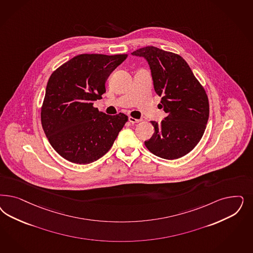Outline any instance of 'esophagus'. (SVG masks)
I'll return each mask as SVG.
<instances>
[{"label":"esophagus","mask_w":253,"mask_h":253,"mask_svg":"<svg viewBox=\"0 0 253 253\" xmlns=\"http://www.w3.org/2000/svg\"><path fill=\"white\" fill-rule=\"evenodd\" d=\"M128 121H129L131 124H137V123L140 122L139 119H135V118H133V117H131V116L128 117Z\"/></svg>","instance_id":"obj_1"}]
</instances>
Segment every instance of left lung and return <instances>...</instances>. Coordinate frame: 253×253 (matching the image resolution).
Instances as JSON below:
<instances>
[{
    "mask_svg": "<svg viewBox=\"0 0 253 253\" xmlns=\"http://www.w3.org/2000/svg\"><path fill=\"white\" fill-rule=\"evenodd\" d=\"M132 56L146 59L166 117L155 127L147 149L156 156L173 160L190 153L204 134L210 115L209 99L187 62L171 52L155 46L139 48Z\"/></svg>",
    "mask_w": 253,
    "mask_h": 253,
    "instance_id": "obj_1",
    "label": "left lung"
}]
</instances>
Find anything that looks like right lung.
<instances>
[{"label": "right lung", "instance_id": "right-lung-1", "mask_svg": "<svg viewBox=\"0 0 253 253\" xmlns=\"http://www.w3.org/2000/svg\"><path fill=\"white\" fill-rule=\"evenodd\" d=\"M126 57L82 54L51 74L42 107V126L51 146L66 160L92 163L113 146L127 116L98 112L93 102L106 92L108 77Z\"/></svg>", "mask_w": 253, "mask_h": 253}]
</instances>
